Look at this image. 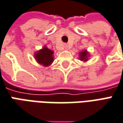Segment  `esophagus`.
Returning <instances> with one entry per match:
<instances>
[{
  "instance_id": "34e87169",
  "label": "esophagus",
  "mask_w": 123,
  "mask_h": 123,
  "mask_svg": "<svg viewBox=\"0 0 123 123\" xmlns=\"http://www.w3.org/2000/svg\"><path fill=\"white\" fill-rule=\"evenodd\" d=\"M65 49H67V45L65 46Z\"/></svg>"
}]
</instances>
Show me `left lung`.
Here are the masks:
<instances>
[{
    "label": "left lung",
    "instance_id": "left-lung-1",
    "mask_svg": "<svg viewBox=\"0 0 123 123\" xmlns=\"http://www.w3.org/2000/svg\"><path fill=\"white\" fill-rule=\"evenodd\" d=\"M80 60L83 61H86L87 60V51L85 50L84 51H82L80 53Z\"/></svg>",
    "mask_w": 123,
    "mask_h": 123
}]
</instances>
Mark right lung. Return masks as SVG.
<instances>
[{"instance_id":"1","label":"right lung","mask_w":123,"mask_h":123,"mask_svg":"<svg viewBox=\"0 0 123 123\" xmlns=\"http://www.w3.org/2000/svg\"><path fill=\"white\" fill-rule=\"evenodd\" d=\"M54 51L49 49L46 47H43L35 54V58L38 63L44 66H49L54 61Z\"/></svg>"}]
</instances>
